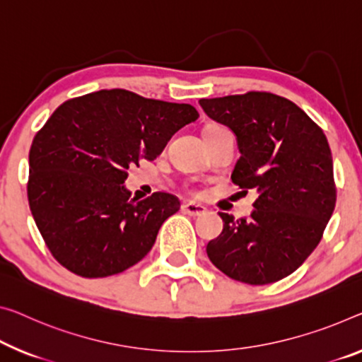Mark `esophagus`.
I'll use <instances>...</instances> for the list:
<instances>
[{"mask_svg": "<svg viewBox=\"0 0 362 362\" xmlns=\"http://www.w3.org/2000/svg\"><path fill=\"white\" fill-rule=\"evenodd\" d=\"M182 210H185V214L191 215V216H200L207 212V209L204 207V205L200 204H194V202H186L182 204Z\"/></svg>", "mask_w": 362, "mask_h": 362, "instance_id": "obj_1", "label": "esophagus"}]
</instances>
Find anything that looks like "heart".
I'll return each instance as SVG.
<instances>
[{"label":"heart","mask_w":362,"mask_h":362,"mask_svg":"<svg viewBox=\"0 0 362 362\" xmlns=\"http://www.w3.org/2000/svg\"><path fill=\"white\" fill-rule=\"evenodd\" d=\"M209 129H223V127H220V126H210V127H207V131Z\"/></svg>","instance_id":"1"}]
</instances>
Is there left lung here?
Masks as SVG:
<instances>
[{
	"label": "left lung",
	"mask_w": 362,
	"mask_h": 362,
	"mask_svg": "<svg viewBox=\"0 0 362 362\" xmlns=\"http://www.w3.org/2000/svg\"><path fill=\"white\" fill-rule=\"evenodd\" d=\"M209 118L235 132L241 157L231 181L257 194L249 218L221 214L207 244L233 280L267 285L291 275L320 243L337 202L324 131L288 98L269 92L199 100Z\"/></svg>",
	"instance_id": "1"
}]
</instances>
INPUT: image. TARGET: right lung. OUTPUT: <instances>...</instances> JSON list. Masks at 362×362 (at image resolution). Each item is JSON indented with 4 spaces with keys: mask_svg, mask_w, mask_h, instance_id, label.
<instances>
[{
    "mask_svg": "<svg viewBox=\"0 0 362 362\" xmlns=\"http://www.w3.org/2000/svg\"><path fill=\"white\" fill-rule=\"evenodd\" d=\"M197 118L192 105L124 88L87 93L54 110L32 141L27 196L38 231L61 265L79 276L102 278L146 257L181 204L168 192L129 199L127 170L157 158L175 132Z\"/></svg>",
    "mask_w": 362,
    "mask_h": 362,
    "instance_id": "obj_1",
    "label": "right lung"
}]
</instances>
